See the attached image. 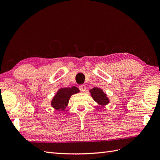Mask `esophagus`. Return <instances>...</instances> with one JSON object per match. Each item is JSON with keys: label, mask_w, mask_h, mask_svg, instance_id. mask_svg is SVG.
<instances>
[{"label": "esophagus", "mask_w": 160, "mask_h": 160, "mask_svg": "<svg viewBox=\"0 0 160 160\" xmlns=\"http://www.w3.org/2000/svg\"><path fill=\"white\" fill-rule=\"evenodd\" d=\"M86 89H87V88H86V85H85L83 84V85H79V89H80L81 91H83V92L85 91H86Z\"/></svg>", "instance_id": "34e87169"}]
</instances>
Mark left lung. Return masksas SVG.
Returning a JSON list of instances; mask_svg holds the SVG:
<instances>
[{"label":"left lung","mask_w":160,"mask_h":160,"mask_svg":"<svg viewBox=\"0 0 160 160\" xmlns=\"http://www.w3.org/2000/svg\"><path fill=\"white\" fill-rule=\"evenodd\" d=\"M91 97L93 98L94 101H95L100 105H106L109 103L108 98L107 95L103 91L102 89L98 88H94L89 91Z\"/></svg>","instance_id":"left-lung-1"}]
</instances>
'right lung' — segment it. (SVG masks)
<instances>
[{
    "label": "right lung",
    "instance_id": "add662e5",
    "mask_svg": "<svg viewBox=\"0 0 160 160\" xmlns=\"http://www.w3.org/2000/svg\"><path fill=\"white\" fill-rule=\"evenodd\" d=\"M79 92V89L74 86L72 88L60 89L51 101L52 107L59 111H64L68 105L71 96Z\"/></svg>",
    "mask_w": 160,
    "mask_h": 160
}]
</instances>
